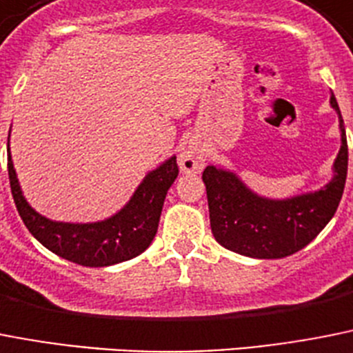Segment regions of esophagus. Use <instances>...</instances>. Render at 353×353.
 Masks as SVG:
<instances>
[{"mask_svg":"<svg viewBox=\"0 0 353 353\" xmlns=\"http://www.w3.org/2000/svg\"><path fill=\"white\" fill-rule=\"evenodd\" d=\"M179 167L183 172H201V168L204 167V156L197 147H185L179 154Z\"/></svg>","mask_w":353,"mask_h":353,"instance_id":"34e87169","label":"esophagus"}]
</instances>
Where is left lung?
<instances>
[{
  "label": "left lung",
  "instance_id": "1",
  "mask_svg": "<svg viewBox=\"0 0 353 353\" xmlns=\"http://www.w3.org/2000/svg\"><path fill=\"white\" fill-rule=\"evenodd\" d=\"M341 149L334 161V177L318 192L274 201L254 194L238 176L213 165L204 168L211 232L222 247L257 259H281L304 249L330 222L345 190L348 145L338 101Z\"/></svg>",
  "mask_w": 353,
  "mask_h": 353
}]
</instances>
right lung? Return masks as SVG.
<instances>
[{"instance_id": "1", "label": "right lung", "mask_w": 353, "mask_h": 353, "mask_svg": "<svg viewBox=\"0 0 353 353\" xmlns=\"http://www.w3.org/2000/svg\"><path fill=\"white\" fill-rule=\"evenodd\" d=\"M176 156L149 172L131 201L110 219L94 223L53 222L23 197L8 147V179L15 208L28 231L46 249L81 266H110L133 259L151 245L168 188L176 181Z\"/></svg>"}]
</instances>
